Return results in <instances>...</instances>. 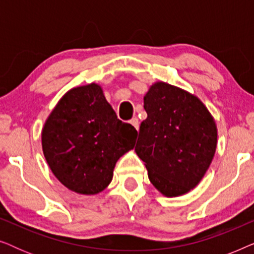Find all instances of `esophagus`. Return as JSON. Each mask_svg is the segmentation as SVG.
Segmentation results:
<instances>
[{
    "label": "esophagus",
    "mask_w": 254,
    "mask_h": 254,
    "mask_svg": "<svg viewBox=\"0 0 254 254\" xmlns=\"http://www.w3.org/2000/svg\"><path fill=\"white\" fill-rule=\"evenodd\" d=\"M129 124L131 126H134L136 129H138V127H140V123H138V119L137 118H133V119L129 120Z\"/></svg>",
    "instance_id": "esophagus-1"
}]
</instances>
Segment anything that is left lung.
Returning <instances> with one entry per match:
<instances>
[{
  "label": "left lung",
  "instance_id": "obj_1",
  "mask_svg": "<svg viewBox=\"0 0 254 254\" xmlns=\"http://www.w3.org/2000/svg\"><path fill=\"white\" fill-rule=\"evenodd\" d=\"M143 100L148 117L141 123L136 155L163 195L189 193L203 178L216 151L214 118L196 96L165 82L152 84Z\"/></svg>",
  "mask_w": 254,
  "mask_h": 254
}]
</instances>
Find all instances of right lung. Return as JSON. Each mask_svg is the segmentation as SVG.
I'll return each instance as SVG.
<instances>
[{"label": "right lung", "instance_id": "right-lung-1", "mask_svg": "<svg viewBox=\"0 0 254 254\" xmlns=\"http://www.w3.org/2000/svg\"><path fill=\"white\" fill-rule=\"evenodd\" d=\"M137 131L117 118L102 86L69 90L41 131L44 156L59 182L72 192L98 194L112 182L121 156L135 145Z\"/></svg>", "mask_w": 254, "mask_h": 254}]
</instances>
